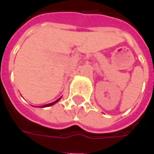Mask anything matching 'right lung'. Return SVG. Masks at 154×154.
<instances>
[{
	"label": "right lung",
	"instance_id": "1",
	"mask_svg": "<svg viewBox=\"0 0 154 154\" xmlns=\"http://www.w3.org/2000/svg\"><path fill=\"white\" fill-rule=\"evenodd\" d=\"M61 99V97L60 99H58V100H55V101H54V102H52V103H49V104H47V105H44V106H43V107H46V106H52V105H54V104H55L56 102H58V101H59V100H60Z\"/></svg>",
	"mask_w": 154,
	"mask_h": 154
}]
</instances>
